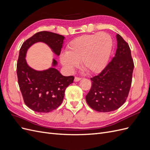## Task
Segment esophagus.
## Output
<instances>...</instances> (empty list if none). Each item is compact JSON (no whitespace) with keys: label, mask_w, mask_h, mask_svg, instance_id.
I'll return each instance as SVG.
<instances>
[{"label":"esophagus","mask_w":150,"mask_h":150,"mask_svg":"<svg viewBox=\"0 0 150 150\" xmlns=\"http://www.w3.org/2000/svg\"><path fill=\"white\" fill-rule=\"evenodd\" d=\"M81 79L80 78H78V77H75L74 78V81L75 82H78V81H79Z\"/></svg>","instance_id":"1"}]
</instances>
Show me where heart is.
Here are the masks:
<instances>
[{
    "mask_svg": "<svg viewBox=\"0 0 150 150\" xmlns=\"http://www.w3.org/2000/svg\"><path fill=\"white\" fill-rule=\"evenodd\" d=\"M112 47L111 37L107 33L83 35L68 44L67 52L60 54V62L69 72L81 61V66L89 73H99L107 65Z\"/></svg>",
    "mask_w": 150,
    "mask_h": 150,
    "instance_id": "b5f03b06",
    "label": "heart"
}]
</instances>
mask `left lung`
<instances>
[{
  "label": "left lung",
  "mask_w": 150,
  "mask_h": 150,
  "mask_svg": "<svg viewBox=\"0 0 150 150\" xmlns=\"http://www.w3.org/2000/svg\"><path fill=\"white\" fill-rule=\"evenodd\" d=\"M116 54L98 75L91 78L92 86L86 96L88 105L99 112L116 110L128 96L134 69L129 45L116 34Z\"/></svg>",
  "instance_id": "8db88e82"
}]
</instances>
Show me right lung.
<instances>
[{
	"label": "right lung",
	"instance_id": "obj_1",
	"mask_svg": "<svg viewBox=\"0 0 150 150\" xmlns=\"http://www.w3.org/2000/svg\"><path fill=\"white\" fill-rule=\"evenodd\" d=\"M65 38L51 32L42 31L35 34L22 45L17 64L18 83L25 104L32 110L49 112L59 106L68 86L73 83V76H64L56 67L57 61L53 59L52 66L42 71L30 67L26 61L28 49L35 43L43 42L59 56Z\"/></svg>",
	"mask_w": 150,
	"mask_h": 150
}]
</instances>
